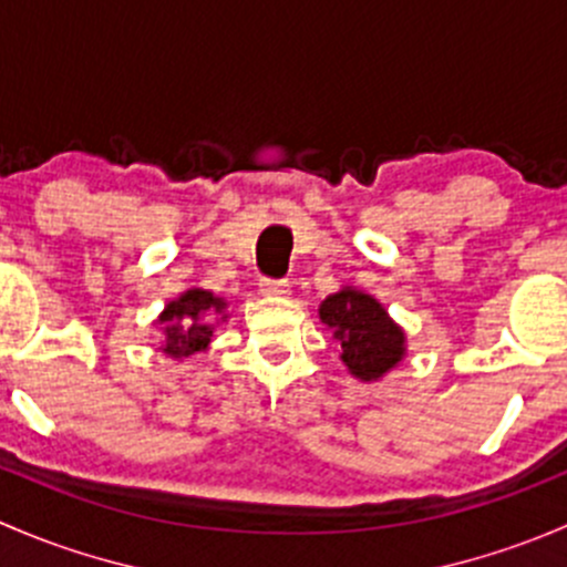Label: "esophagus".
I'll list each match as a JSON object with an SVG mask.
<instances>
[{
  "mask_svg": "<svg viewBox=\"0 0 567 567\" xmlns=\"http://www.w3.org/2000/svg\"><path fill=\"white\" fill-rule=\"evenodd\" d=\"M260 293L262 296H288L290 282L288 279H260Z\"/></svg>",
  "mask_w": 567,
  "mask_h": 567,
  "instance_id": "34e87169",
  "label": "esophagus"
}]
</instances>
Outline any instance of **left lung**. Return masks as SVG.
<instances>
[{"label":"left lung","instance_id":"1","mask_svg":"<svg viewBox=\"0 0 567 567\" xmlns=\"http://www.w3.org/2000/svg\"><path fill=\"white\" fill-rule=\"evenodd\" d=\"M318 316L340 340V359L353 379H384L405 357V331L364 290L342 288L326 296Z\"/></svg>","mask_w":567,"mask_h":567}]
</instances>
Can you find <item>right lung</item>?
<instances>
[{
	"label": "right lung",
	"instance_id": "add662e5",
	"mask_svg": "<svg viewBox=\"0 0 567 567\" xmlns=\"http://www.w3.org/2000/svg\"><path fill=\"white\" fill-rule=\"evenodd\" d=\"M227 301L210 290L192 288L164 307L156 323L164 326L162 351L173 359H188L205 351L214 337V318L225 316Z\"/></svg>",
	"mask_w": 567,
	"mask_h": 567
}]
</instances>
